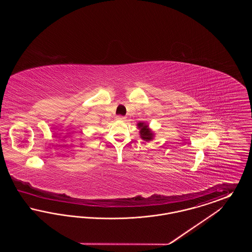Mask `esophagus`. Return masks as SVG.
I'll list each match as a JSON object with an SVG mask.
<instances>
[{
  "mask_svg": "<svg viewBox=\"0 0 252 252\" xmlns=\"http://www.w3.org/2000/svg\"><path fill=\"white\" fill-rule=\"evenodd\" d=\"M117 118H118V120H120V121H126V116H118V117H117Z\"/></svg>",
  "mask_w": 252,
  "mask_h": 252,
  "instance_id": "1",
  "label": "esophagus"
}]
</instances>
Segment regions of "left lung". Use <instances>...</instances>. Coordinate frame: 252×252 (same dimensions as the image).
Returning a JSON list of instances; mask_svg holds the SVG:
<instances>
[{"instance_id":"left-lung-1","label":"left lung","mask_w":252,"mask_h":252,"mask_svg":"<svg viewBox=\"0 0 252 252\" xmlns=\"http://www.w3.org/2000/svg\"><path fill=\"white\" fill-rule=\"evenodd\" d=\"M138 128L140 129V135H141V138L144 140V141H151L154 137V133L151 131V129L148 127V125H146L145 123H138Z\"/></svg>"}]
</instances>
